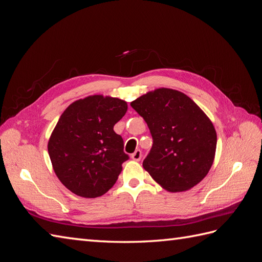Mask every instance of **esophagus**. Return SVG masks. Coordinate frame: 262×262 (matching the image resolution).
I'll return each mask as SVG.
<instances>
[{
  "instance_id": "1",
  "label": "esophagus",
  "mask_w": 262,
  "mask_h": 262,
  "mask_svg": "<svg viewBox=\"0 0 262 262\" xmlns=\"http://www.w3.org/2000/svg\"><path fill=\"white\" fill-rule=\"evenodd\" d=\"M131 158L133 161H136V162H139V161H141V158H142V152L140 149H137L136 152H134L132 155H131Z\"/></svg>"
}]
</instances>
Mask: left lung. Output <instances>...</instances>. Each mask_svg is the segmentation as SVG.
I'll list each match as a JSON object with an SVG mask.
<instances>
[{"mask_svg": "<svg viewBox=\"0 0 262 262\" xmlns=\"http://www.w3.org/2000/svg\"><path fill=\"white\" fill-rule=\"evenodd\" d=\"M143 117L153 146L143 167L169 192H182L208 175L216 150L210 118L186 94L171 89L147 92L131 102Z\"/></svg>", "mask_w": 262, "mask_h": 262, "instance_id": "8db88e82", "label": "left lung"}]
</instances>
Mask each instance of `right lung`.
Segmentation results:
<instances>
[{"mask_svg":"<svg viewBox=\"0 0 262 262\" xmlns=\"http://www.w3.org/2000/svg\"><path fill=\"white\" fill-rule=\"evenodd\" d=\"M126 110L122 99L92 95L75 100L61 115L48 153L55 175L74 194L97 198L116 184L129 156L114 125Z\"/></svg>","mask_w":262,"mask_h":262,"instance_id":"obj_1","label":"right lung"}]
</instances>
